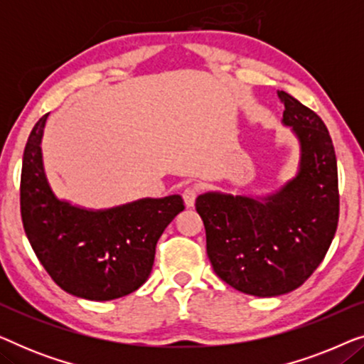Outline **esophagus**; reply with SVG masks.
I'll list each match as a JSON object with an SVG mask.
<instances>
[{"instance_id":"esophagus-1","label":"esophagus","mask_w":364,"mask_h":364,"mask_svg":"<svg viewBox=\"0 0 364 364\" xmlns=\"http://www.w3.org/2000/svg\"><path fill=\"white\" fill-rule=\"evenodd\" d=\"M183 202H186L187 207H193L196 205V198H197V188L196 187H186V191L182 193Z\"/></svg>"}]
</instances>
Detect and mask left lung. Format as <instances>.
<instances>
[{"instance_id":"obj_1","label":"left lung","mask_w":364,"mask_h":364,"mask_svg":"<svg viewBox=\"0 0 364 364\" xmlns=\"http://www.w3.org/2000/svg\"><path fill=\"white\" fill-rule=\"evenodd\" d=\"M283 126L300 142L296 176L262 197L205 192L196 208L213 272L235 290L278 296L303 285L331 245L340 215L338 167L320 116L285 91Z\"/></svg>"}]
</instances>
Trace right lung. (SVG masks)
<instances>
[{"label":"right lung","mask_w":364,"mask_h":364,"mask_svg":"<svg viewBox=\"0 0 364 364\" xmlns=\"http://www.w3.org/2000/svg\"><path fill=\"white\" fill-rule=\"evenodd\" d=\"M48 116L33 127L23 154L21 218L28 240L64 291L92 301L126 296L151 275L157 240L183 210L182 197L139 198L102 210L58 198L43 166Z\"/></svg>","instance_id":"right-lung-1"}]
</instances>
